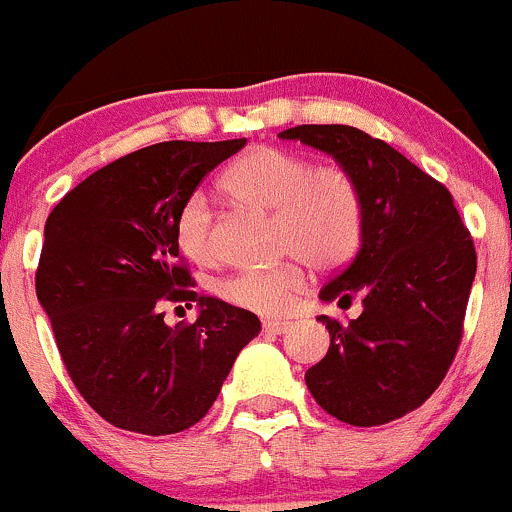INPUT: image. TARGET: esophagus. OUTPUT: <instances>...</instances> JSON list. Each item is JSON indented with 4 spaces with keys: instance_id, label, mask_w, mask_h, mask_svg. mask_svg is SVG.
Returning a JSON list of instances; mask_svg holds the SVG:
<instances>
[{
    "instance_id": "obj_1",
    "label": "esophagus",
    "mask_w": 512,
    "mask_h": 512,
    "mask_svg": "<svg viewBox=\"0 0 512 512\" xmlns=\"http://www.w3.org/2000/svg\"><path fill=\"white\" fill-rule=\"evenodd\" d=\"M288 329H290V322H285V320L263 322V332H268V334H283V332H288Z\"/></svg>"
}]
</instances>
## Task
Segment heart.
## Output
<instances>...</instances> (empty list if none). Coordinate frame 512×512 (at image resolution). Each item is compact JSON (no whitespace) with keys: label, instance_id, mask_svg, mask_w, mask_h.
<instances>
[{"label":"heart","instance_id":"1","mask_svg":"<svg viewBox=\"0 0 512 512\" xmlns=\"http://www.w3.org/2000/svg\"><path fill=\"white\" fill-rule=\"evenodd\" d=\"M236 202L273 212L280 254H293L273 268H249L219 283L229 305L258 315H278L305 288L302 261L320 271L344 266L364 239L366 207L354 175L334 163L312 166L302 153L256 146L239 156L222 178ZM175 244L197 266L217 258L210 202L195 192L175 217Z\"/></svg>","mask_w":512,"mask_h":512}]
</instances>
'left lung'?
<instances>
[{
    "label": "left lung",
    "mask_w": 512,
    "mask_h": 512,
    "mask_svg": "<svg viewBox=\"0 0 512 512\" xmlns=\"http://www.w3.org/2000/svg\"><path fill=\"white\" fill-rule=\"evenodd\" d=\"M280 139L320 148L359 183V251L320 290L356 320L320 315L329 351L307 368L312 398L337 420L376 427L420 408L452 366L476 276V249L452 195L386 141L344 124H300Z\"/></svg>",
    "instance_id": "obj_1"
}]
</instances>
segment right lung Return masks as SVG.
<instances>
[{
	"instance_id": "1",
	"label": "right lung",
	"mask_w": 512,
	"mask_h": 512,
	"mask_svg": "<svg viewBox=\"0 0 512 512\" xmlns=\"http://www.w3.org/2000/svg\"><path fill=\"white\" fill-rule=\"evenodd\" d=\"M244 144L146 146L92 173L48 214L38 302L70 381L119 430L161 437L200 422L261 332L254 312L192 290L175 244L183 202ZM166 301H197L201 317L168 328Z\"/></svg>"
}]
</instances>
